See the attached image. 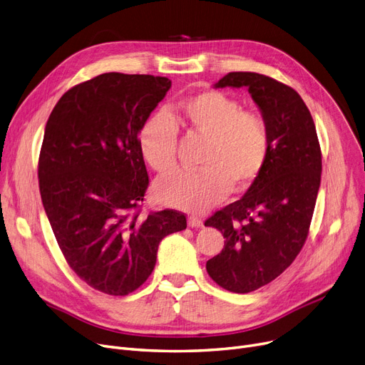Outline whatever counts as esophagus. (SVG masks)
I'll list each match as a JSON object with an SVG mask.
<instances>
[{"label":"esophagus","instance_id":"esophagus-1","mask_svg":"<svg viewBox=\"0 0 365 365\" xmlns=\"http://www.w3.org/2000/svg\"><path fill=\"white\" fill-rule=\"evenodd\" d=\"M187 225H189L190 227H202V226H204L202 220H201L200 217H197V216H189V217H187Z\"/></svg>","mask_w":365,"mask_h":365}]
</instances>
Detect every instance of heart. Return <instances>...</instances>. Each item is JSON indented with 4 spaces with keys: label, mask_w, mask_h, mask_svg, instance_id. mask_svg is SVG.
I'll return each instance as SVG.
<instances>
[{
    "label": "heart",
    "mask_w": 365,
    "mask_h": 365,
    "mask_svg": "<svg viewBox=\"0 0 365 365\" xmlns=\"http://www.w3.org/2000/svg\"><path fill=\"white\" fill-rule=\"evenodd\" d=\"M204 139L197 171H176L153 186L155 198L173 208L201 213L226 195L250 187L271 150L269 128L262 115L242 110L241 102L217 90L182 99L167 113H153L138 136L140 155L160 175L176 167L178 128Z\"/></svg>",
    "instance_id": "heart-1"
}]
</instances>
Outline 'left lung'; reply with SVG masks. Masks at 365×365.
I'll return each mask as SVG.
<instances>
[{
  "instance_id": "8db88e82",
  "label": "left lung",
  "mask_w": 365,
  "mask_h": 365,
  "mask_svg": "<svg viewBox=\"0 0 365 365\" xmlns=\"http://www.w3.org/2000/svg\"><path fill=\"white\" fill-rule=\"evenodd\" d=\"M215 87H245L269 128V157L257 180L205 222L226 240L207 262L208 275L225 290L250 293L302 250L321 183V149L312 115L292 87L256 72H229Z\"/></svg>"
}]
</instances>
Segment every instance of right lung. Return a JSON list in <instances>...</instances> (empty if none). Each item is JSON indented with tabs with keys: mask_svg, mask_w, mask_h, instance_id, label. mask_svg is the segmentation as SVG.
I'll return each mask as SVG.
<instances>
[{
	"mask_svg": "<svg viewBox=\"0 0 365 365\" xmlns=\"http://www.w3.org/2000/svg\"><path fill=\"white\" fill-rule=\"evenodd\" d=\"M165 76L102 73L68 90L51 110L38 163L46 215L72 267L94 290L125 296L148 279L183 213L140 215L148 171L138 136L165 98Z\"/></svg>",
	"mask_w": 365,
	"mask_h": 365,
	"instance_id": "obj_1",
	"label": "right lung"
}]
</instances>
